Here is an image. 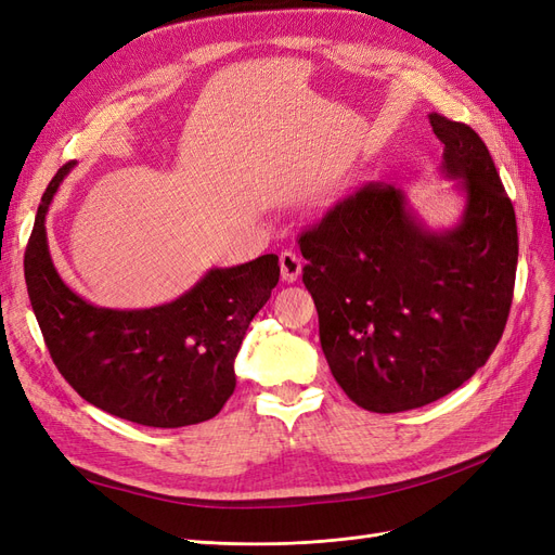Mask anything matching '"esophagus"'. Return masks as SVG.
Returning <instances> with one entry per match:
<instances>
[{"mask_svg": "<svg viewBox=\"0 0 555 555\" xmlns=\"http://www.w3.org/2000/svg\"><path fill=\"white\" fill-rule=\"evenodd\" d=\"M300 268H304V263H300V257L296 255V251H282L280 271H282L284 282H296L300 278Z\"/></svg>", "mask_w": 555, "mask_h": 555, "instance_id": "esophagus-1", "label": "esophagus"}]
</instances>
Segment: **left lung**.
I'll return each mask as SVG.
<instances>
[{"instance_id": "8db88e82", "label": "left lung", "mask_w": 555, "mask_h": 555, "mask_svg": "<svg viewBox=\"0 0 555 555\" xmlns=\"http://www.w3.org/2000/svg\"><path fill=\"white\" fill-rule=\"evenodd\" d=\"M442 173L465 192L453 229L430 231L393 184L367 182L300 233L331 373L359 408H424L473 377L505 331L518 261L512 201L479 133L428 115Z\"/></svg>"}]
</instances>
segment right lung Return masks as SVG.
Instances as JSON below:
<instances>
[{
  "mask_svg": "<svg viewBox=\"0 0 555 555\" xmlns=\"http://www.w3.org/2000/svg\"><path fill=\"white\" fill-rule=\"evenodd\" d=\"M76 162L50 180L25 249V282L50 359L80 398L127 422L180 428L208 422L236 389L245 331L280 280L275 255L212 268L157 308H96L62 282L50 259L46 212Z\"/></svg>",
  "mask_w": 555,
  "mask_h": 555,
  "instance_id": "1",
  "label": "right lung"
}]
</instances>
